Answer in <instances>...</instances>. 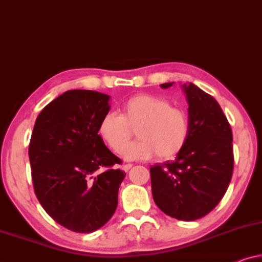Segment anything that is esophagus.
<instances>
[{
	"label": "esophagus",
	"mask_w": 262,
	"mask_h": 262,
	"mask_svg": "<svg viewBox=\"0 0 262 262\" xmlns=\"http://www.w3.org/2000/svg\"><path fill=\"white\" fill-rule=\"evenodd\" d=\"M133 167V165L132 164H126V165H123V171L124 172H128V171H129V169Z\"/></svg>",
	"instance_id": "obj_1"
}]
</instances>
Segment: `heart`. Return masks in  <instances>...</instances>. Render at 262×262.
Listing matches in <instances>:
<instances>
[{
  "label": "heart",
  "instance_id": "heart-1",
  "mask_svg": "<svg viewBox=\"0 0 262 262\" xmlns=\"http://www.w3.org/2000/svg\"><path fill=\"white\" fill-rule=\"evenodd\" d=\"M135 127L139 139L125 146ZM189 130V117L184 110L152 95L127 99L121 115L106 113L98 124L99 138L113 152L121 150L124 160H147L156 154L159 159H171L185 146Z\"/></svg>",
  "mask_w": 262,
  "mask_h": 262
}]
</instances>
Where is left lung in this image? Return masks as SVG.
I'll list each match as a JSON object with an SVG mask.
<instances>
[{
  "label": "left lung",
  "instance_id": "1",
  "mask_svg": "<svg viewBox=\"0 0 262 262\" xmlns=\"http://www.w3.org/2000/svg\"><path fill=\"white\" fill-rule=\"evenodd\" d=\"M173 83L160 84L163 89ZM190 130L174 161L150 167L152 194L161 211L194 221L220 203L233 176V133L215 98L193 83L183 84Z\"/></svg>",
  "mask_w": 262,
  "mask_h": 262
}]
</instances>
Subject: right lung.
Listing matches in <instances>:
<instances>
[{
  "label": "right lung",
  "instance_id": "add662e5",
  "mask_svg": "<svg viewBox=\"0 0 262 262\" xmlns=\"http://www.w3.org/2000/svg\"><path fill=\"white\" fill-rule=\"evenodd\" d=\"M109 101L97 91L69 90L41 110L33 128L28 156L36 198L76 233H93L112 219L126 177L113 168L121 160L98 135Z\"/></svg>",
  "mask_w": 262,
  "mask_h": 262
}]
</instances>
